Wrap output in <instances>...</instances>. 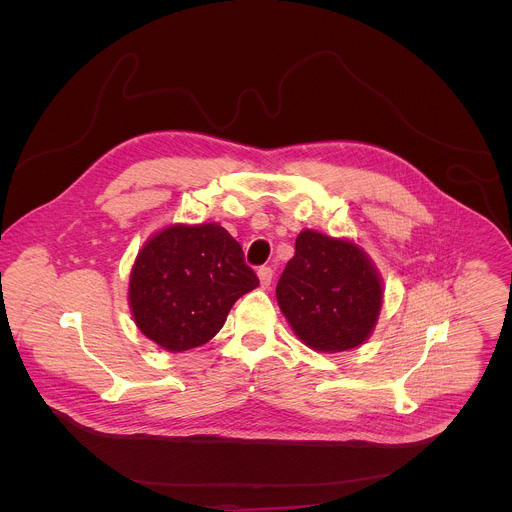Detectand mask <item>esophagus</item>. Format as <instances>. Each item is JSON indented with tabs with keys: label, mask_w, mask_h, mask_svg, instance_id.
<instances>
[{
	"label": "esophagus",
	"mask_w": 512,
	"mask_h": 512,
	"mask_svg": "<svg viewBox=\"0 0 512 512\" xmlns=\"http://www.w3.org/2000/svg\"><path fill=\"white\" fill-rule=\"evenodd\" d=\"M272 278H274L272 268H260V270H258V280H260V288H262V290H268V288H270Z\"/></svg>",
	"instance_id": "esophagus-1"
}]
</instances>
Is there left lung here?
<instances>
[{
	"instance_id": "8db88e82",
	"label": "left lung",
	"mask_w": 512,
	"mask_h": 512,
	"mask_svg": "<svg viewBox=\"0 0 512 512\" xmlns=\"http://www.w3.org/2000/svg\"><path fill=\"white\" fill-rule=\"evenodd\" d=\"M276 297L305 347L343 353L372 335L384 303V282L361 244L303 228Z\"/></svg>"
}]
</instances>
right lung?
<instances>
[{
  "label": "right lung",
  "mask_w": 512,
  "mask_h": 512,
  "mask_svg": "<svg viewBox=\"0 0 512 512\" xmlns=\"http://www.w3.org/2000/svg\"><path fill=\"white\" fill-rule=\"evenodd\" d=\"M256 286L242 246L219 222H173L153 232L138 252L128 305L149 341L183 353L209 343L234 301Z\"/></svg>",
  "instance_id": "obj_1"
}]
</instances>
